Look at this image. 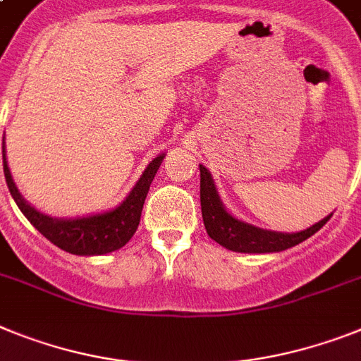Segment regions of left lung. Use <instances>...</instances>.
Segmentation results:
<instances>
[{
	"mask_svg": "<svg viewBox=\"0 0 361 361\" xmlns=\"http://www.w3.org/2000/svg\"><path fill=\"white\" fill-rule=\"evenodd\" d=\"M200 204H202V216L209 237L220 246L238 253H274V251L288 250L307 240L330 220V216L323 218L299 233H274L240 222L224 209L214 189L213 178L204 165H200Z\"/></svg>",
	"mask_w": 361,
	"mask_h": 361,
	"instance_id": "obj_1",
	"label": "left lung"
}]
</instances>
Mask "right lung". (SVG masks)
Instances as JSON below:
<instances>
[{
  "label": "right lung",
  "mask_w": 361,
  "mask_h": 361,
  "mask_svg": "<svg viewBox=\"0 0 361 361\" xmlns=\"http://www.w3.org/2000/svg\"><path fill=\"white\" fill-rule=\"evenodd\" d=\"M163 157L157 156L152 163L147 166L137 185L130 192L128 198L123 204L110 213L93 214L86 218H75V220H56L49 218L47 214L38 213L36 209L27 204L18 192L14 181H12L11 171L5 159V145H3V172L7 180L8 190L12 198L25 214L27 220L44 235L47 240H51L54 246L60 250L73 253V255H104L111 251L123 247L130 238L134 237L135 229L141 220V211H143L145 198L148 195L150 183L157 169L161 165Z\"/></svg>",
  "instance_id": "obj_1"
}]
</instances>
